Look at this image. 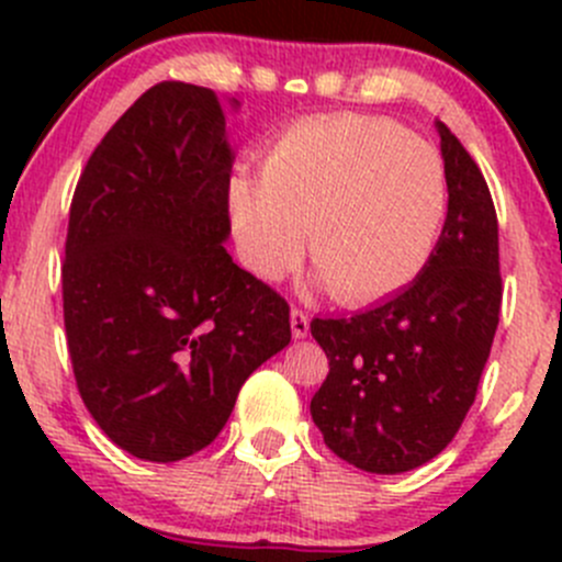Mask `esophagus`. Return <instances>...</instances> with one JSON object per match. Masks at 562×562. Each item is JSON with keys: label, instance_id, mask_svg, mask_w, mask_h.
Masks as SVG:
<instances>
[{"label": "esophagus", "instance_id": "obj_1", "mask_svg": "<svg viewBox=\"0 0 562 562\" xmlns=\"http://www.w3.org/2000/svg\"><path fill=\"white\" fill-rule=\"evenodd\" d=\"M291 331L296 339H304L310 334V315L304 313V310H291Z\"/></svg>", "mask_w": 562, "mask_h": 562}]
</instances>
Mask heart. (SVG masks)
Wrapping results in <instances>:
<instances>
[{
    "instance_id": "heart-1",
    "label": "heart",
    "mask_w": 562,
    "mask_h": 562,
    "mask_svg": "<svg viewBox=\"0 0 562 562\" xmlns=\"http://www.w3.org/2000/svg\"><path fill=\"white\" fill-rule=\"evenodd\" d=\"M440 151L402 124L361 113L296 122L266 151L258 176L231 184V220L247 269L280 280L307 255L342 304H370L411 285L432 258L449 214Z\"/></svg>"
}]
</instances>
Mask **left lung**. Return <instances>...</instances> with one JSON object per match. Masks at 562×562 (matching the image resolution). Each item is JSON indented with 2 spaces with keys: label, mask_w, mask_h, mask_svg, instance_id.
<instances>
[{
  "label": "left lung",
  "mask_w": 562,
  "mask_h": 562,
  "mask_svg": "<svg viewBox=\"0 0 562 562\" xmlns=\"http://www.w3.org/2000/svg\"><path fill=\"white\" fill-rule=\"evenodd\" d=\"M449 214L413 285L353 317H315L328 375L310 402L323 443L367 473H405L454 440L501 321L497 214L484 173L438 122Z\"/></svg>",
  "instance_id": "1"
}]
</instances>
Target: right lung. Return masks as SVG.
Masks as SVG:
<instances>
[{
  "label": "right lung",
  "mask_w": 562,
  "mask_h": 562,
  "mask_svg": "<svg viewBox=\"0 0 562 562\" xmlns=\"http://www.w3.org/2000/svg\"><path fill=\"white\" fill-rule=\"evenodd\" d=\"M231 166L217 94L162 81L103 135L70 203L61 307L78 394L149 462L206 449L291 342L285 299L223 247Z\"/></svg>",
  "instance_id": "obj_1"
}]
</instances>
